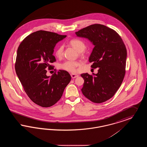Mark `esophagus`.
I'll list each match as a JSON object with an SVG mask.
<instances>
[{
  "instance_id": "esophagus-1",
  "label": "esophagus",
  "mask_w": 147,
  "mask_h": 147,
  "mask_svg": "<svg viewBox=\"0 0 147 147\" xmlns=\"http://www.w3.org/2000/svg\"><path fill=\"white\" fill-rule=\"evenodd\" d=\"M79 76L78 75H77V74H71V78H73V79H74V78H77V77H78Z\"/></svg>"
}]
</instances>
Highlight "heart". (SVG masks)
<instances>
[{"label": "heart", "mask_w": 147, "mask_h": 147, "mask_svg": "<svg viewBox=\"0 0 147 147\" xmlns=\"http://www.w3.org/2000/svg\"><path fill=\"white\" fill-rule=\"evenodd\" d=\"M70 45L79 52L84 51L86 46L84 42L80 39L74 38L71 40L69 42ZM64 47L63 46H59L55 51V55L57 57H62L63 54ZM80 64V62L77 61H66L61 63L60 67L63 70H66L72 73H75L77 71V67Z\"/></svg>", "instance_id": "obj_1"}]
</instances>
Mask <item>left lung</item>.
<instances>
[{
    "label": "left lung",
    "instance_id": "obj_1",
    "mask_svg": "<svg viewBox=\"0 0 147 147\" xmlns=\"http://www.w3.org/2000/svg\"><path fill=\"white\" fill-rule=\"evenodd\" d=\"M88 38L95 46L89 57L91 68H99L97 74H81L84 83L82 91L94 103H102L115 95L126 73L127 49L116 31L101 24H93L76 32Z\"/></svg>",
    "mask_w": 147,
    "mask_h": 147
}]
</instances>
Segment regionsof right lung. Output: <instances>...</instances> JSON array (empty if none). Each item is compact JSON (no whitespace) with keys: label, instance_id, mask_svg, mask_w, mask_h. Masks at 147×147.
<instances>
[{"label":"right lung","instance_id":"right-lung-1","mask_svg":"<svg viewBox=\"0 0 147 147\" xmlns=\"http://www.w3.org/2000/svg\"><path fill=\"white\" fill-rule=\"evenodd\" d=\"M55 32L40 30L28 36L20 44L15 65L24 89L35 104L43 107L55 105L69 83L71 76L65 70L56 71L51 77L47 69H53V55L56 43L66 37Z\"/></svg>","mask_w":147,"mask_h":147}]
</instances>
